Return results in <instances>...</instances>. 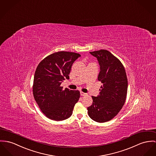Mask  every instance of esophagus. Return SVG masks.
Masks as SVG:
<instances>
[{
    "label": "esophagus",
    "mask_w": 156,
    "mask_h": 156,
    "mask_svg": "<svg viewBox=\"0 0 156 156\" xmlns=\"http://www.w3.org/2000/svg\"><path fill=\"white\" fill-rule=\"evenodd\" d=\"M80 93H81V96H87V93H84V92H83V91H81L80 92Z\"/></svg>",
    "instance_id": "34e87169"
}]
</instances>
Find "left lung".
Here are the masks:
<instances>
[{"label":"left lung","instance_id":"8db88e82","mask_svg":"<svg viewBox=\"0 0 156 156\" xmlns=\"http://www.w3.org/2000/svg\"><path fill=\"white\" fill-rule=\"evenodd\" d=\"M100 66L98 80L103 86L97 97L92 96L93 104L87 108L91 119L106 122L115 118L124 105L128 91L125 68L116 56L106 50L90 51Z\"/></svg>","mask_w":156,"mask_h":156}]
</instances>
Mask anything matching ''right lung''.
Masks as SVG:
<instances>
[{"label":"right lung","instance_id":"obj_1","mask_svg":"<svg viewBox=\"0 0 156 156\" xmlns=\"http://www.w3.org/2000/svg\"><path fill=\"white\" fill-rule=\"evenodd\" d=\"M79 53L61 51L41 60L36 68L33 93L41 111L48 119L56 121L69 118L80 97L78 90H63L60 86L69 74Z\"/></svg>","mask_w":156,"mask_h":156}]
</instances>
